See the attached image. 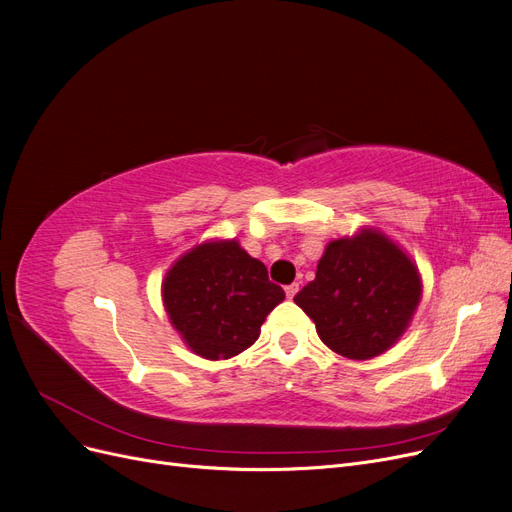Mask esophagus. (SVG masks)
Returning <instances> with one entry per match:
<instances>
[{
  "instance_id": "1",
  "label": "esophagus",
  "mask_w": 512,
  "mask_h": 512,
  "mask_svg": "<svg viewBox=\"0 0 512 512\" xmlns=\"http://www.w3.org/2000/svg\"><path fill=\"white\" fill-rule=\"evenodd\" d=\"M299 292V284H290V286H286V294H288V299H292L294 294Z\"/></svg>"
}]
</instances>
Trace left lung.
<instances>
[{
  "label": "left lung",
  "instance_id": "8db88e82",
  "mask_svg": "<svg viewBox=\"0 0 512 512\" xmlns=\"http://www.w3.org/2000/svg\"><path fill=\"white\" fill-rule=\"evenodd\" d=\"M414 260L382 230L363 226L333 239L318 260L316 280L297 297L318 337L352 361H369L397 344L421 303Z\"/></svg>",
  "mask_w": 512,
  "mask_h": 512
}]
</instances>
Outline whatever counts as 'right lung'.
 Instances as JSON below:
<instances>
[{"instance_id":"1","label":"right lung","mask_w":512,"mask_h":512,"mask_svg":"<svg viewBox=\"0 0 512 512\" xmlns=\"http://www.w3.org/2000/svg\"><path fill=\"white\" fill-rule=\"evenodd\" d=\"M286 299L267 267L237 239H209L179 256L162 280V303L183 344L207 361L250 348Z\"/></svg>"}]
</instances>
